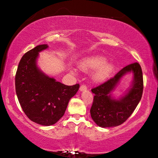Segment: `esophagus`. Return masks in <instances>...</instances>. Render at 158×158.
Listing matches in <instances>:
<instances>
[{
	"mask_svg": "<svg viewBox=\"0 0 158 158\" xmlns=\"http://www.w3.org/2000/svg\"><path fill=\"white\" fill-rule=\"evenodd\" d=\"M87 90V86L85 85H81V87H80V90L81 91H84V90Z\"/></svg>",
	"mask_w": 158,
	"mask_h": 158,
	"instance_id": "34e87169",
	"label": "esophagus"
}]
</instances>
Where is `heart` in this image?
<instances>
[{
	"label": "heart",
	"mask_w": 158,
	"mask_h": 158,
	"mask_svg": "<svg viewBox=\"0 0 158 158\" xmlns=\"http://www.w3.org/2000/svg\"><path fill=\"white\" fill-rule=\"evenodd\" d=\"M106 58L103 56L88 57L82 61L81 68L85 70L97 69L94 75V78L96 81H103L109 76L114 69L113 64L106 63Z\"/></svg>",
	"instance_id": "obj_1"
}]
</instances>
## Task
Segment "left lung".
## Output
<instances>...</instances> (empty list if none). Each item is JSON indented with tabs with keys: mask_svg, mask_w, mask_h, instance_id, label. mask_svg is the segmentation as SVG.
<instances>
[{
	"mask_svg": "<svg viewBox=\"0 0 158 158\" xmlns=\"http://www.w3.org/2000/svg\"><path fill=\"white\" fill-rule=\"evenodd\" d=\"M129 72L134 74V81L128 93L118 100L111 98L110 93L120 79ZM143 75L138 62L129 64L116 73L113 77L96 87L90 108V116L95 123L101 127H111L123 124L135 111L141 100L143 92Z\"/></svg>",
	"mask_w": 158,
	"mask_h": 158,
	"instance_id": "left-lung-1",
	"label": "left lung"
}]
</instances>
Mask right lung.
<instances>
[{
    "mask_svg": "<svg viewBox=\"0 0 158 158\" xmlns=\"http://www.w3.org/2000/svg\"><path fill=\"white\" fill-rule=\"evenodd\" d=\"M47 44L38 45L25 53L15 76L16 93L23 112L30 120L44 126L55 124L64 115L78 83L66 85L39 70L36 60Z\"/></svg>",
    "mask_w": 158,
    "mask_h": 158,
    "instance_id": "1",
    "label": "right lung"
}]
</instances>
